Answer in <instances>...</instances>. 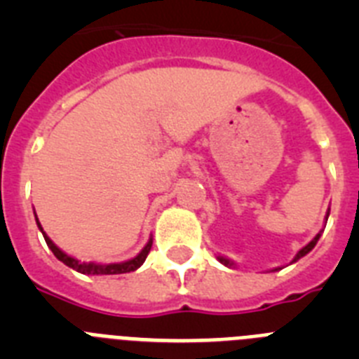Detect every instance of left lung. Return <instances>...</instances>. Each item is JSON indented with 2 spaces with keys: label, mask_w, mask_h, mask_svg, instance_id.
Returning <instances> with one entry per match:
<instances>
[{
  "label": "left lung",
  "mask_w": 359,
  "mask_h": 359,
  "mask_svg": "<svg viewBox=\"0 0 359 359\" xmlns=\"http://www.w3.org/2000/svg\"><path fill=\"white\" fill-rule=\"evenodd\" d=\"M327 217H329V212H327ZM318 239H320V233H318V236H316V237H315V239L311 241V243H309V244H307V246H304V248H302V250H300V252H298V253H297V257H294V261H293V262H297V261H298V259H300V257H304V255H306V253H309V252H311V250L315 248V244H316V243H318ZM219 261L223 262V264H226V266H231V262H230V261H228V259H223V257H219Z\"/></svg>",
  "instance_id": "1"
}]
</instances>
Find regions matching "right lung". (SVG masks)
Here are the masks:
<instances>
[{"mask_svg": "<svg viewBox=\"0 0 359 359\" xmlns=\"http://www.w3.org/2000/svg\"><path fill=\"white\" fill-rule=\"evenodd\" d=\"M37 226H39V230L43 231L39 221H37ZM43 236H44V241H46V244H48V248L52 250L53 255H55L59 261L65 262L66 266H69V268H73L75 271H79V273H84V275H118V273H129V271H135V269H138L142 264H144L145 259H147V255H149V252H151V246H152V241H149L147 246H145V248L142 250V252L138 253L135 259H131V261H128V262H116V264H95V262H79L77 259H73V257L66 255L65 252H61V250L57 248L55 244L50 241V237L46 236L44 231H43Z\"/></svg>", "mask_w": 359, "mask_h": 359, "instance_id": "1", "label": "right lung"}]
</instances>
